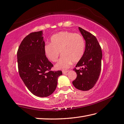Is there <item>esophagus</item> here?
Listing matches in <instances>:
<instances>
[{"mask_svg":"<svg viewBox=\"0 0 124 124\" xmlns=\"http://www.w3.org/2000/svg\"><path fill=\"white\" fill-rule=\"evenodd\" d=\"M68 72V70H63V71H62V73L63 74H65L66 73H67Z\"/></svg>","mask_w":124,"mask_h":124,"instance_id":"34e87169","label":"esophagus"}]
</instances>
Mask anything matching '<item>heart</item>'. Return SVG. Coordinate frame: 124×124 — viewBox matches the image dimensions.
<instances>
[{
	"label": "heart",
	"mask_w": 124,
	"mask_h": 124,
	"mask_svg": "<svg viewBox=\"0 0 124 124\" xmlns=\"http://www.w3.org/2000/svg\"><path fill=\"white\" fill-rule=\"evenodd\" d=\"M85 50V41L79 34L62 31L55 34L50 39V43L46 44L45 55L50 61H57L59 55H62L56 64V68L66 69L72 62H78L83 56Z\"/></svg>",
	"instance_id": "b5f03b06"
}]
</instances>
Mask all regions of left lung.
<instances>
[{"label": "left lung", "mask_w": 124, "mask_h": 124, "mask_svg": "<svg viewBox=\"0 0 124 124\" xmlns=\"http://www.w3.org/2000/svg\"><path fill=\"white\" fill-rule=\"evenodd\" d=\"M78 28L85 40V50L74 69L77 75L72 84L77 89L88 91L95 85L100 75L102 52L95 36L83 28ZM76 67L80 68L77 70Z\"/></svg>", "instance_id": "left-lung-1"}]
</instances>
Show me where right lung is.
Returning a JSON list of instances; mask_svg holds the SVG:
<instances>
[{
  "instance_id": "right-lung-1",
  "label": "right lung",
  "mask_w": 124,
  "mask_h": 124,
  "mask_svg": "<svg viewBox=\"0 0 124 124\" xmlns=\"http://www.w3.org/2000/svg\"><path fill=\"white\" fill-rule=\"evenodd\" d=\"M42 31L29 34L22 41L17 52L19 74L27 89L34 95L45 97L56 88L61 70L54 66L45 55Z\"/></svg>"
}]
</instances>
